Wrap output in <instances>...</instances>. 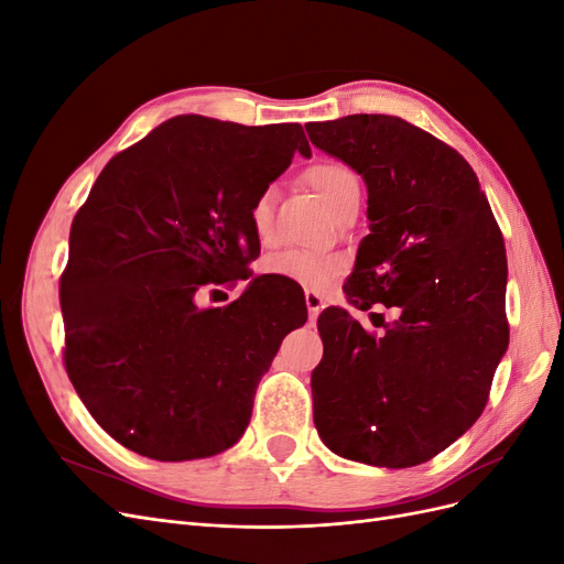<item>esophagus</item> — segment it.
Masks as SVG:
<instances>
[{"mask_svg": "<svg viewBox=\"0 0 564 564\" xmlns=\"http://www.w3.org/2000/svg\"><path fill=\"white\" fill-rule=\"evenodd\" d=\"M305 305H308V313H311V319H315L319 315V311L324 308V299L317 294V292H305Z\"/></svg>", "mask_w": 564, "mask_h": 564, "instance_id": "obj_1", "label": "esophagus"}]
</instances>
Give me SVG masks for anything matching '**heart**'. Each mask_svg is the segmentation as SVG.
<instances>
[{
  "mask_svg": "<svg viewBox=\"0 0 564 564\" xmlns=\"http://www.w3.org/2000/svg\"><path fill=\"white\" fill-rule=\"evenodd\" d=\"M305 181H308V185L319 195V199L327 204V209L332 214H336L340 204H346L352 197H360V178H357V174L344 162H315L311 169H305ZM249 218L256 235H259V240L270 242L272 232H275V209H272L270 191H263L253 199ZM263 265L270 275L284 278L308 289H327L340 270V263L334 256L296 249L272 256Z\"/></svg>",
  "mask_w": 564,
  "mask_h": 564,
  "instance_id": "1",
  "label": "heart"
}]
</instances>
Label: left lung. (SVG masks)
I'll list each match as a JSON object with an SVG mask.
<instances>
[{
    "instance_id": "8db88e82",
    "label": "left lung",
    "mask_w": 564,
    "mask_h": 564,
    "mask_svg": "<svg viewBox=\"0 0 564 564\" xmlns=\"http://www.w3.org/2000/svg\"><path fill=\"white\" fill-rule=\"evenodd\" d=\"M305 131L367 185L369 235L344 284L348 303L400 308L381 336L346 308L322 311L315 429L344 458L419 466L482 414L508 348L501 230L470 164L429 131L392 115Z\"/></svg>"
}]
</instances>
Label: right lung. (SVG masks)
<instances>
[{"label": "right lung", "instance_id": "obj_1", "mask_svg": "<svg viewBox=\"0 0 564 564\" xmlns=\"http://www.w3.org/2000/svg\"><path fill=\"white\" fill-rule=\"evenodd\" d=\"M301 124L245 127L181 115L115 155L70 230L61 280L65 369L100 429L155 460H193L247 431L256 388L305 301L253 278L204 311L209 282L247 280L251 204L292 158Z\"/></svg>", "mask_w": 564, "mask_h": 564}]
</instances>
